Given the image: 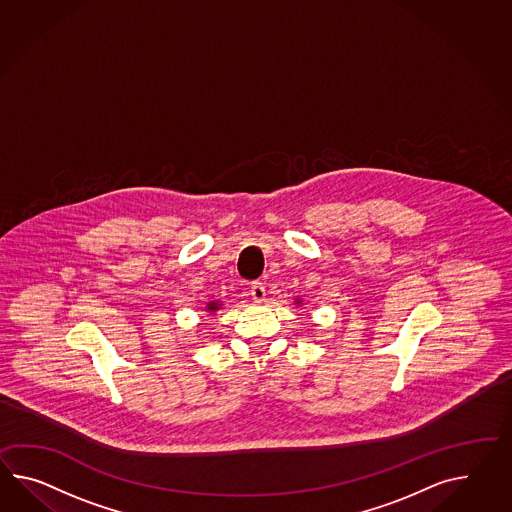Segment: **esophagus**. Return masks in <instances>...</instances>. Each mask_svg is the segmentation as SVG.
<instances>
[{
	"label": "esophagus",
	"instance_id": "1",
	"mask_svg": "<svg viewBox=\"0 0 512 512\" xmlns=\"http://www.w3.org/2000/svg\"><path fill=\"white\" fill-rule=\"evenodd\" d=\"M251 296H253V300L255 301L264 300V296H266V288H264L261 281H253V283H251Z\"/></svg>",
	"mask_w": 512,
	"mask_h": 512
}]
</instances>
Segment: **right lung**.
Listing matches in <instances>:
<instances>
[{"mask_svg": "<svg viewBox=\"0 0 512 512\" xmlns=\"http://www.w3.org/2000/svg\"><path fill=\"white\" fill-rule=\"evenodd\" d=\"M214 309H218V307H216V303H211V305H209V311H214Z\"/></svg>", "mask_w": 512, "mask_h": 512, "instance_id": "obj_1", "label": "right lung"}]
</instances>
